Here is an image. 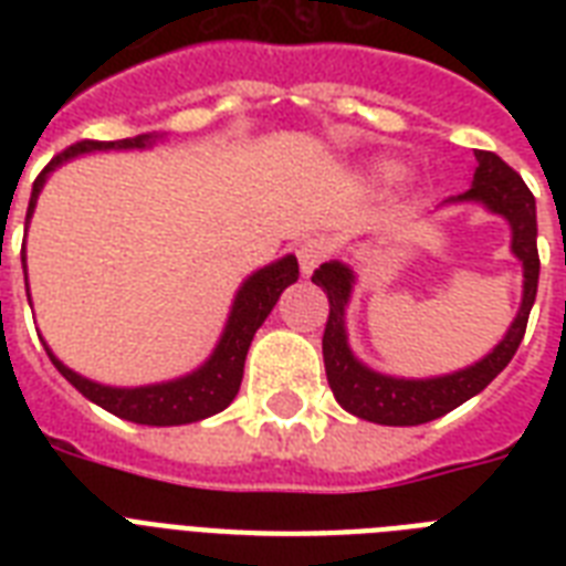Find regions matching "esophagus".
<instances>
[{"mask_svg": "<svg viewBox=\"0 0 566 566\" xmlns=\"http://www.w3.org/2000/svg\"><path fill=\"white\" fill-rule=\"evenodd\" d=\"M328 252H332V240L323 238V234H317V238L302 240L300 249H296V258H300L302 275L314 273V270H317V266L326 261Z\"/></svg>", "mask_w": 566, "mask_h": 566, "instance_id": "34e87169", "label": "esophagus"}]
</instances>
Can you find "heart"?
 Instances as JSON below:
<instances>
[{
  "label": "heart",
  "mask_w": 566,
  "mask_h": 566,
  "mask_svg": "<svg viewBox=\"0 0 566 566\" xmlns=\"http://www.w3.org/2000/svg\"><path fill=\"white\" fill-rule=\"evenodd\" d=\"M378 172H381V176H394V172H396V164L381 161V164H378Z\"/></svg>",
  "instance_id": "1"
}]
</instances>
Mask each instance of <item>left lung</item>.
Returning <instances> with one entry per match:
<instances>
[{
	"label": "left lung",
	"instance_id": "obj_1",
	"mask_svg": "<svg viewBox=\"0 0 566 566\" xmlns=\"http://www.w3.org/2000/svg\"><path fill=\"white\" fill-rule=\"evenodd\" d=\"M473 188L467 193L452 196L449 202H482L488 211L505 217L511 226V252L523 261V302L509 335L493 346L482 361L473 367L434 378H396L364 367L349 349L346 340V302L353 293L355 273L340 261H328L314 270L311 282L323 287L328 296V319L323 332V361H326L328 387L346 411L361 420L378 426H420V422L438 420L475 394H482L493 378L500 376L517 353L520 340L526 335L528 311L537 296V275H541V258H537V213L535 196L526 188V181L511 170L496 153H475Z\"/></svg>",
	"mask_w": 566,
	"mask_h": 566
}]
</instances>
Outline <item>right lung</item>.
Instances as JSON below:
<instances>
[{
  "instance_id": "1",
  "label": "right lung",
  "mask_w": 566,
  "mask_h": 566,
  "mask_svg": "<svg viewBox=\"0 0 566 566\" xmlns=\"http://www.w3.org/2000/svg\"><path fill=\"white\" fill-rule=\"evenodd\" d=\"M158 135H137L126 137V140H78L61 155H55L52 161L43 167L34 188H31L29 199V213L25 220H31L38 196L46 185L49 172L61 167L64 161L75 158L84 153H102V149H144L149 146ZM25 266V258H22ZM300 279V264L296 258L284 255L282 261L258 270L243 282V287L234 296L231 305L229 323L222 328V337L213 355L208 361L193 370L190 376L172 378V381H161V385H146V387H108L96 385L91 378L78 376L70 367L57 361L52 349L46 346V355L57 367V373L70 381L82 396H87L91 402H96L105 411L117 413L123 420L140 422V426H185V422H199L211 413H220L222 408H229L231 399L238 396L240 381H243V364H247V353L252 337L266 319V314L273 311L279 302L282 291L287 284Z\"/></svg>"
}]
</instances>
